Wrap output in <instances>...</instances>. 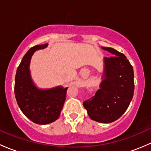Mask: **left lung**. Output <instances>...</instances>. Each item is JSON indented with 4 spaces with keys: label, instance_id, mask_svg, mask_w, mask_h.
I'll return each instance as SVG.
<instances>
[{
    "label": "left lung",
    "instance_id": "obj_1",
    "mask_svg": "<svg viewBox=\"0 0 151 151\" xmlns=\"http://www.w3.org/2000/svg\"><path fill=\"white\" fill-rule=\"evenodd\" d=\"M113 54L105 57V70L100 89L83 102L90 119L108 124L119 119L128 108L134 95V82L132 65L122 53L102 47Z\"/></svg>",
    "mask_w": 151,
    "mask_h": 151
}]
</instances>
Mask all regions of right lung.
I'll return each instance as SVG.
<instances>
[{
	"instance_id": "right-lung-1",
	"label": "right lung",
	"mask_w": 151,
	"mask_h": 151,
	"mask_svg": "<svg viewBox=\"0 0 151 151\" xmlns=\"http://www.w3.org/2000/svg\"><path fill=\"white\" fill-rule=\"evenodd\" d=\"M46 46V43L30 48L23 57L15 76L14 94L19 107L29 120L38 124H50L58 119L68 89L57 86L41 90L32 83L29 70L31 57L35 51Z\"/></svg>"
}]
</instances>
